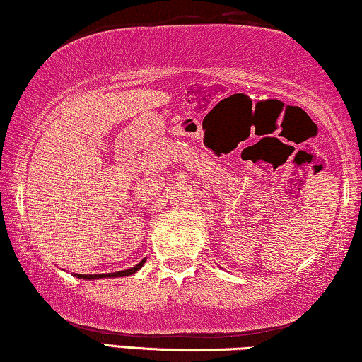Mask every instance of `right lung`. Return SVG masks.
Returning a JSON list of instances; mask_svg holds the SVG:
<instances>
[{
    "instance_id": "right-lung-1",
    "label": "right lung",
    "mask_w": 362,
    "mask_h": 362,
    "mask_svg": "<svg viewBox=\"0 0 362 362\" xmlns=\"http://www.w3.org/2000/svg\"><path fill=\"white\" fill-rule=\"evenodd\" d=\"M145 260H147V259L140 260V262L136 264V265H134V267L125 269V271H120V272H113V274H93V276H88V274H75V277L85 279V281H91V279H105V277H108V279H112V277H127V276H132V274H135L136 271H140L141 265L145 264Z\"/></svg>"
}]
</instances>
